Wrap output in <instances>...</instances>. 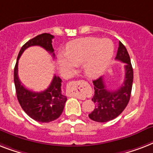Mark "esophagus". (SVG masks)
Masks as SVG:
<instances>
[{
  "label": "esophagus",
  "instance_id": "obj_1",
  "mask_svg": "<svg viewBox=\"0 0 153 153\" xmlns=\"http://www.w3.org/2000/svg\"><path fill=\"white\" fill-rule=\"evenodd\" d=\"M79 84H80V81H71V82L69 83V88H70V91L72 95L76 97H77L78 99H81V100H84V96L82 92V90L78 88V85Z\"/></svg>",
  "mask_w": 153,
  "mask_h": 153
}]
</instances>
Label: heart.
Wrapping results in <instances>:
<instances>
[{"label":"heart","instance_id":"b5f03b06","mask_svg":"<svg viewBox=\"0 0 153 153\" xmlns=\"http://www.w3.org/2000/svg\"><path fill=\"white\" fill-rule=\"evenodd\" d=\"M113 53V43L108 39L84 38L70 42L65 53L67 57L60 55L57 65L62 73H69L83 64L86 76L96 77L108 66Z\"/></svg>","mask_w":153,"mask_h":153}]
</instances>
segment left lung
Listing matches in <instances>:
<instances>
[{
    "label": "left lung",
    "mask_w": 153,
    "mask_h": 153,
    "mask_svg": "<svg viewBox=\"0 0 153 153\" xmlns=\"http://www.w3.org/2000/svg\"><path fill=\"white\" fill-rule=\"evenodd\" d=\"M116 60L125 63V79L123 85L115 91L106 88L103 77L93 80L95 94L91 100L96 107L88 117L98 123H106L117 118L125 108L130 99L134 80V71L126 48L119 42Z\"/></svg>",
    "instance_id": "8db88e82"
}]
</instances>
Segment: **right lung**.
Masks as SVG:
<instances>
[{"label": "right lung", "instance_id": "obj_1", "mask_svg": "<svg viewBox=\"0 0 153 153\" xmlns=\"http://www.w3.org/2000/svg\"><path fill=\"white\" fill-rule=\"evenodd\" d=\"M53 38L51 34L43 33L27 42L19 51L14 69V83L19 104L29 117L40 123L54 121L59 118L64 110L67 97L62 93V79L54 75L46 90L39 92L30 91L21 84L19 79L18 61L24 51L33 46H41L54 57V50L52 46Z\"/></svg>", "mask_w": 153, "mask_h": 153}]
</instances>
